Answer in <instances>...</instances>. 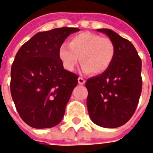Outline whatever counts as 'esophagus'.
I'll list each match as a JSON object with an SVG mask.
<instances>
[{
  "instance_id": "34e87169",
  "label": "esophagus",
  "mask_w": 153,
  "mask_h": 153,
  "mask_svg": "<svg viewBox=\"0 0 153 153\" xmlns=\"http://www.w3.org/2000/svg\"><path fill=\"white\" fill-rule=\"evenodd\" d=\"M78 83H79V84H80V85H85V80L82 77H79V78H78Z\"/></svg>"
}]
</instances>
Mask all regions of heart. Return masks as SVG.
I'll return each mask as SVG.
<instances>
[{
  "label": "heart",
  "instance_id": "b5f03b06",
  "mask_svg": "<svg viewBox=\"0 0 153 153\" xmlns=\"http://www.w3.org/2000/svg\"><path fill=\"white\" fill-rule=\"evenodd\" d=\"M115 54L112 40L90 32L73 36L69 45L63 43L59 48V56L66 70L73 72L80 60L83 72L94 75L105 73L109 68Z\"/></svg>",
  "mask_w": 153,
  "mask_h": 153
}]
</instances>
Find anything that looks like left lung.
Returning a JSON list of instances; mask_svg holds the SVG:
<instances>
[{
    "label": "left lung",
    "instance_id": "left-lung-1",
    "mask_svg": "<svg viewBox=\"0 0 153 153\" xmlns=\"http://www.w3.org/2000/svg\"><path fill=\"white\" fill-rule=\"evenodd\" d=\"M97 30L112 40L116 54L105 73L85 83L88 111L94 124L114 128L127 123L136 111L142 90L141 59L127 39L111 29Z\"/></svg>",
    "mask_w": 153,
    "mask_h": 153
}]
</instances>
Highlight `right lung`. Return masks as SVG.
I'll return each instance as SVG.
<instances>
[{"label": "right lung", "instance_id": "add662e5", "mask_svg": "<svg viewBox=\"0 0 153 153\" xmlns=\"http://www.w3.org/2000/svg\"><path fill=\"white\" fill-rule=\"evenodd\" d=\"M76 28L40 32L24 44L11 68V95L20 117L35 128H48L63 119L78 76L65 70L59 48Z\"/></svg>", "mask_w": 153, "mask_h": 153}]
</instances>
